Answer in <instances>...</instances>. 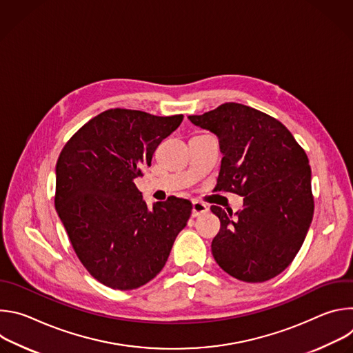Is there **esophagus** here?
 Instances as JSON below:
<instances>
[{
	"label": "esophagus",
	"instance_id": "obj_1",
	"mask_svg": "<svg viewBox=\"0 0 353 353\" xmlns=\"http://www.w3.org/2000/svg\"><path fill=\"white\" fill-rule=\"evenodd\" d=\"M210 211V207L199 201H192V216H199Z\"/></svg>",
	"mask_w": 353,
	"mask_h": 353
}]
</instances>
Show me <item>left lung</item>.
I'll use <instances>...</instances> for the list:
<instances>
[{
    "label": "left lung",
    "mask_w": 353,
    "mask_h": 353,
    "mask_svg": "<svg viewBox=\"0 0 353 353\" xmlns=\"http://www.w3.org/2000/svg\"><path fill=\"white\" fill-rule=\"evenodd\" d=\"M188 120L219 139L223 155L216 190L236 192L243 210L221 207L212 256L230 276L264 282L296 257L310 228L314 201L307 155L271 116L240 103H223Z\"/></svg>",
    "instance_id": "1"
}]
</instances>
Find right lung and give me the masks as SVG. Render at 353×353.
Wrapping results in <instances>:
<instances>
[{
    "mask_svg": "<svg viewBox=\"0 0 353 353\" xmlns=\"http://www.w3.org/2000/svg\"><path fill=\"white\" fill-rule=\"evenodd\" d=\"M183 114L158 117L110 109L88 121L64 146L56 166V210L89 274L131 290L165 267L192 204L170 196L148 208L134 180Z\"/></svg>",
    "mask_w": 353,
    "mask_h": 353,
    "instance_id": "right-lung-1",
    "label": "right lung"
}]
</instances>
